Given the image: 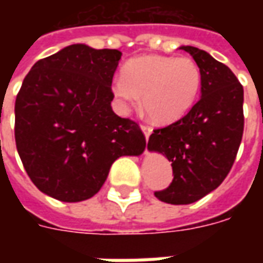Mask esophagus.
Returning <instances> with one entry per match:
<instances>
[{
    "label": "esophagus",
    "instance_id": "obj_1",
    "mask_svg": "<svg viewBox=\"0 0 263 263\" xmlns=\"http://www.w3.org/2000/svg\"><path fill=\"white\" fill-rule=\"evenodd\" d=\"M141 129H142L143 135H145V138H146V141H148L149 137H151V134H152V128H151V126L142 125L141 126Z\"/></svg>",
    "mask_w": 263,
    "mask_h": 263
}]
</instances>
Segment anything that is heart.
Segmentation results:
<instances>
[{"instance_id":"1","label":"heart","mask_w":263,"mask_h":263,"mask_svg":"<svg viewBox=\"0 0 263 263\" xmlns=\"http://www.w3.org/2000/svg\"><path fill=\"white\" fill-rule=\"evenodd\" d=\"M201 88V70L194 60L162 54H143L128 60L122 77L112 81V94L122 107L139 103L149 118L171 124L187 114Z\"/></svg>"}]
</instances>
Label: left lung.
<instances>
[{
  "instance_id": "8db88e82",
  "label": "left lung",
  "mask_w": 263,
  "mask_h": 263,
  "mask_svg": "<svg viewBox=\"0 0 263 263\" xmlns=\"http://www.w3.org/2000/svg\"><path fill=\"white\" fill-rule=\"evenodd\" d=\"M201 70L200 98L183 118L155 129L148 151L172 162L171 186L155 196L190 204L211 193L231 171L243 132V88L226 65L205 50L180 46Z\"/></svg>"
}]
</instances>
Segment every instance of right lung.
<instances>
[{
	"instance_id": "obj_1",
	"label": "right lung",
	"mask_w": 263,
	"mask_h": 263,
	"mask_svg": "<svg viewBox=\"0 0 263 263\" xmlns=\"http://www.w3.org/2000/svg\"><path fill=\"white\" fill-rule=\"evenodd\" d=\"M122 53L74 43L32 66L15 101V142L42 193L77 203L92 197L121 156H139L146 141L137 122L111 107Z\"/></svg>"
}]
</instances>
